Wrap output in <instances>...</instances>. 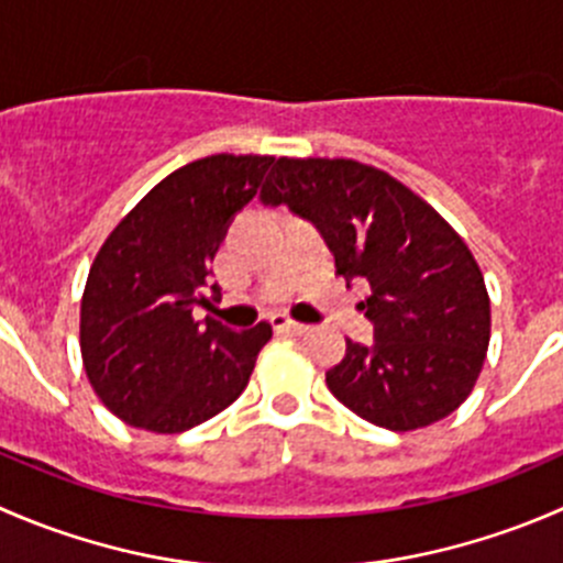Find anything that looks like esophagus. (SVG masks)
I'll use <instances>...</instances> for the list:
<instances>
[{"instance_id":"1","label":"esophagus","mask_w":563,"mask_h":563,"mask_svg":"<svg viewBox=\"0 0 563 563\" xmlns=\"http://www.w3.org/2000/svg\"><path fill=\"white\" fill-rule=\"evenodd\" d=\"M269 323H272V329H275V332H280V334H305V332H308V329H310L308 323L291 321V318L283 316V313L272 316Z\"/></svg>"}]
</instances>
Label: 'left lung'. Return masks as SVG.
I'll return each instance as SVG.
<instances>
[{
    "label": "left lung",
    "instance_id": "1",
    "mask_svg": "<svg viewBox=\"0 0 563 563\" xmlns=\"http://www.w3.org/2000/svg\"><path fill=\"white\" fill-rule=\"evenodd\" d=\"M261 201L310 220L338 275L371 288L360 310L376 340H345L329 391L395 433L450 417L490 343L485 277L457 231L395 176L343 157H280Z\"/></svg>",
    "mask_w": 563,
    "mask_h": 563
}]
</instances>
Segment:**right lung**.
Listing matches in <instances>:
<instances>
[{
  "mask_svg": "<svg viewBox=\"0 0 563 563\" xmlns=\"http://www.w3.org/2000/svg\"><path fill=\"white\" fill-rule=\"evenodd\" d=\"M269 155H212L152 187L95 255L81 299V356L111 413L152 433H185L229 408L272 338L266 321H196L231 220L272 168Z\"/></svg>",
  "mask_w": 563,
  "mask_h": 563,
  "instance_id": "1",
  "label": "right lung"
}]
</instances>
